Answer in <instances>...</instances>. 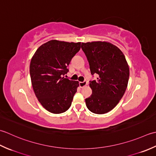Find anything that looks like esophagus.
Masks as SVG:
<instances>
[{"instance_id":"obj_1","label":"esophagus","mask_w":156,"mask_h":156,"mask_svg":"<svg viewBox=\"0 0 156 156\" xmlns=\"http://www.w3.org/2000/svg\"><path fill=\"white\" fill-rule=\"evenodd\" d=\"M87 84V81H83V82H79V86H80L81 88L84 87L85 86H86V85Z\"/></svg>"}]
</instances>
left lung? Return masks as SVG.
Here are the masks:
<instances>
[{"mask_svg": "<svg viewBox=\"0 0 156 156\" xmlns=\"http://www.w3.org/2000/svg\"><path fill=\"white\" fill-rule=\"evenodd\" d=\"M90 64L91 75L98 74L97 81H90L91 96L85 99L91 112L103 114L112 110L126 90L129 67L121 50L108 42L81 44Z\"/></svg>", "mask_w": 156, "mask_h": 156, "instance_id": "left-lung-1", "label": "left lung"}]
</instances>
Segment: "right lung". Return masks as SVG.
<instances>
[{"label": "right lung", "instance_id": "right-lung-1", "mask_svg": "<svg viewBox=\"0 0 156 156\" xmlns=\"http://www.w3.org/2000/svg\"><path fill=\"white\" fill-rule=\"evenodd\" d=\"M81 48V42L50 40L41 45L32 56L30 72L35 95L48 112L60 114L71 106L79 81L63 77L67 66Z\"/></svg>", "mask_w": 156, "mask_h": 156}]
</instances>
